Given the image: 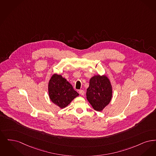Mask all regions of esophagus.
<instances>
[{
  "label": "esophagus",
  "mask_w": 156,
  "mask_h": 156,
  "mask_svg": "<svg viewBox=\"0 0 156 156\" xmlns=\"http://www.w3.org/2000/svg\"><path fill=\"white\" fill-rule=\"evenodd\" d=\"M79 93H80V94H81V95H84V94H85V92H84V91L83 90H80L79 91Z\"/></svg>",
  "instance_id": "esophagus-1"
}]
</instances>
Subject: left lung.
I'll return each mask as SVG.
<instances>
[{
	"instance_id": "1",
	"label": "left lung",
	"mask_w": 156,
	"mask_h": 156,
	"mask_svg": "<svg viewBox=\"0 0 156 156\" xmlns=\"http://www.w3.org/2000/svg\"><path fill=\"white\" fill-rule=\"evenodd\" d=\"M87 99L97 111H101L111 101L112 89L108 78L105 75H95L90 80Z\"/></svg>"
}]
</instances>
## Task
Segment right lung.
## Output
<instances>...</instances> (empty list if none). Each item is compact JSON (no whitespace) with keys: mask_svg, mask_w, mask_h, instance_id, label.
<instances>
[{"mask_svg":"<svg viewBox=\"0 0 156 156\" xmlns=\"http://www.w3.org/2000/svg\"><path fill=\"white\" fill-rule=\"evenodd\" d=\"M48 93L51 101L61 108L67 107L79 96L72 86L61 75L54 74L48 83Z\"/></svg>","mask_w":156,"mask_h":156,"instance_id":"obj_1","label":"right lung"}]
</instances>
